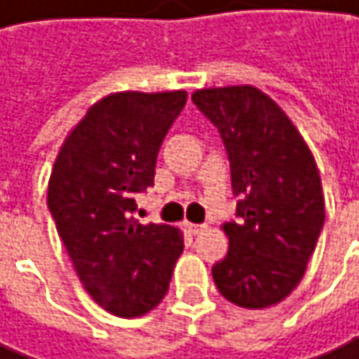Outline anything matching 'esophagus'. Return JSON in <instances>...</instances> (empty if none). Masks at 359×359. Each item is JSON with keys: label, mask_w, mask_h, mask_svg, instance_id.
Listing matches in <instances>:
<instances>
[{"label": "esophagus", "mask_w": 359, "mask_h": 359, "mask_svg": "<svg viewBox=\"0 0 359 359\" xmlns=\"http://www.w3.org/2000/svg\"><path fill=\"white\" fill-rule=\"evenodd\" d=\"M186 226H188V231L192 233V236H196V233H201L205 229V224H196V222H186Z\"/></svg>", "instance_id": "obj_1"}]
</instances>
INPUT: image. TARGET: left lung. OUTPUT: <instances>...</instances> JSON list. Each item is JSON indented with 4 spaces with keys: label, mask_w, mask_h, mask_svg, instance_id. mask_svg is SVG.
Segmentation results:
<instances>
[{
    "label": "left lung",
    "mask_w": 359,
    "mask_h": 359,
    "mask_svg": "<svg viewBox=\"0 0 359 359\" xmlns=\"http://www.w3.org/2000/svg\"><path fill=\"white\" fill-rule=\"evenodd\" d=\"M192 102L220 133L236 220L224 222L229 252L212 276L229 302L267 309L302 280L325 220L315 158L285 111L252 85L212 87Z\"/></svg>",
    "instance_id": "obj_1"
}]
</instances>
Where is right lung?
Instances as JSON below:
<instances>
[{
  "instance_id": "1",
  "label": "right lung",
  "mask_w": 359,
  "mask_h": 359,
  "mask_svg": "<svg viewBox=\"0 0 359 359\" xmlns=\"http://www.w3.org/2000/svg\"><path fill=\"white\" fill-rule=\"evenodd\" d=\"M184 104L186 92L111 94L76 123L53 165L48 210L57 233L87 293L117 317L156 309L184 250L180 229L133 216Z\"/></svg>"
}]
</instances>
